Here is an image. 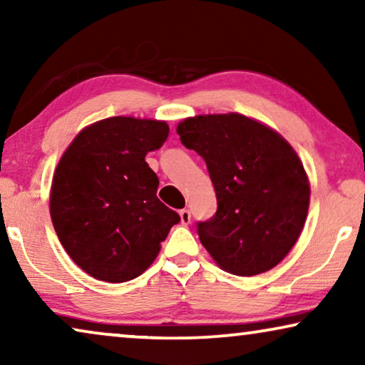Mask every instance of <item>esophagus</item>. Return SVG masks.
Returning a JSON list of instances; mask_svg holds the SVG:
<instances>
[{
  "label": "esophagus",
  "mask_w": 365,
  "mask_h": 365,
  "mask_svg": "<svg viewBox=\"0 0 365 365\" xmlns=\"http://www.w3.org/2000/svg\"><path fill=\"white\" fill-rule=\"evenodd\" d=\"M179 216H181V224H184V226H187V224L191 222V211H189V209L179 211Z\"/></svg>",
  "instance_id": "1"
}]
</instances>
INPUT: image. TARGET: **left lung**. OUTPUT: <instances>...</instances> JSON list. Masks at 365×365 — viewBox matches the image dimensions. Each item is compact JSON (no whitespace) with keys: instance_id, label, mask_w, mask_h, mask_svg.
<instances>
[{"instance_id":"8db88e82","label":"left lung","mask_w":365,"mask_h":365,"mask_svg":"<svg viewBox=\"0 0 365 365\" xmlns=\"http://www.w3.org/2000/svg\"><path fill=\"white\" fill-rule=\"evenodd\" d=\"M187 149L206 161L217 211L197 222L202 246L226 272L256 276L277 266L307 217V174L281 134L237 113L178 124Z\"/></svg>"}]
</instances>
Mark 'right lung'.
Masks as SVG:
<instances>
[{"mask_svg": "<svg viewBox=\"0 0 365 365\" xmlns=\"http://www.w3.org/2000/svg\"><path fill=\"white\" fill-rule=\"evenodd\" d=\"M166 121L114 116L84 128L59 159L49 212L59 242L89 276L126 282L158 257L179 214L159 201L146 154L168 139Z\"/></svg>", "mask_w": 365, "mask_h": 365, "instance_id": "add662e5", "label": "right lung"}]
</instances>
